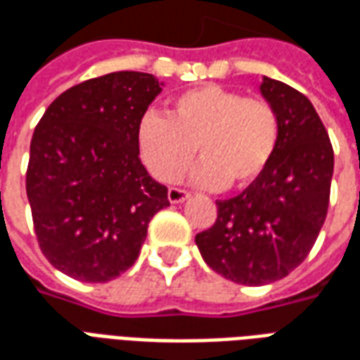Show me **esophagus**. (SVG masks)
<instances>
[{"mask_svg":"<svg viewBox=\"0 0 360 360\" xmlns=\"http://www.w3.org/2000/svg\"><path fill=\"white\" fill-rule=\"evenodd\" d=\"M188 193L185 188H179V187H172L167 191V198H169V202L172 204H179V202H185L188 198Z\"/></svg>","mask_w":360,"mask_h":360,"instance_id":"esophagus-1","label":"esophagus"}]
</instances>
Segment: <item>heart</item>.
Here are the masks:
<instances>
[{"instance_id": "1", "label": "heart", "mask_w": 360, "mask_h": 360, "mask_svg": "<svg viewBox=\"0 0 360 360\" xmlns=\"http://www.w3.org/2000/svg\"><path fill=\"white\" fill-rule=\"evenodd\" d=\"M279 139L281 119L268 100L218 84L175 96L167 119L146 111L136 127L142 162L158 181L179 179L196 154L193 183L206 188L249 187L268 169Z\"/></svg>"}]
</instances>
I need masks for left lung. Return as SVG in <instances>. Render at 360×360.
Returning <instances> with one entry per match:
<instances>
[{
	"instance_id": "1",
	"label": "left lung",
	"mask_w": 360,
	"mask_h": 360,
	"mask_svg": "<svg viewBox=\"0 0 360 360\" xmlns=\"http://www.w3.org/2000/svg\"><path fill=\"white\" fill-rule=\"evenodd\" d=\"M260 92L281 119L278 152L241 195L216 202L214 226L195 237L204 262L243 285L278 281L309 257L333 175L332 142L309 98L268 77Z\"/></svg>"
}]
</instances>
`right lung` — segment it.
Instances as JSON below:
<instances>
[{
    "instance_id": "add662e5",
    "label": "right lung",
    "mask_w": 360,
    "mask_h": 360,
    "mask_svg": "<svg viewBox=\"0 0 360 360\" xmlns=\"http://www.w3.org/2000/svg\"><path fill=\"white\" fill-rule=\"evenodd\" d=\"M162 84L139 71L59 94L30 141L27 196L44 257L69 278L105 283L134 264L150 219L169 206L148 175L136 127Z\"/></svg>"
}]
</instances>
